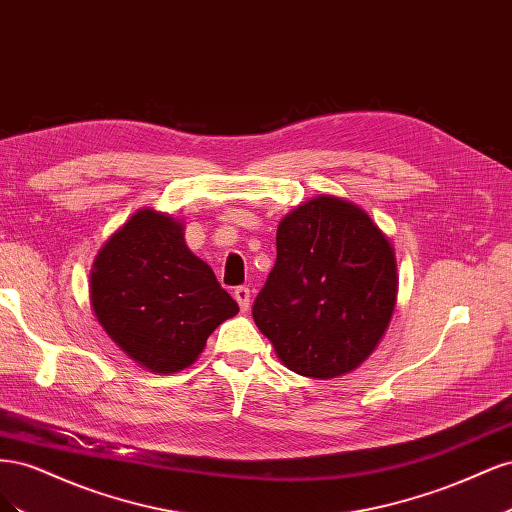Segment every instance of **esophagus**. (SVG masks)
<instances>
[{
  "label": "esophagus",
  "mask_w": 512,
  "mask_h": 512,
  "mask_svg": "<svg viewBox=\"0 0 512 512\" xmlns=\"http://www.w3.org/2000/svg\"><path fill=\"white\" fill-rule=\"evenodd\" d=\"M235 301L239 303V307H241V312H247V309H250V288H245V286H239V288H235Z\"/></svg>",
  "instance_id": "esophagus-1"
}]
</instances>
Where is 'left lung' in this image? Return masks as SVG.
Masks as SVG:
<instances>
[{"mask_svg":"<svg viewBox=\"0 0 512 512\" xmlns=\"http://www.w3.org/2000/svg\"><path fill=\"white\" fill-rule=\"evenodd\" d=\"M277 260L252 316L282 363L329 380L359 367L389 327L395 252L354 203L318 196L277 226Z\"/></svg>","mask_w":512,"mask_h":512,"instance_id":"obj_1","label":"left lung"}]
</instances>
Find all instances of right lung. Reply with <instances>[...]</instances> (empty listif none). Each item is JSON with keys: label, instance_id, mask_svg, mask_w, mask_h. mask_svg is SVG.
I'll return each instance as SVG.
<instances>
[{"label": "right lung", "instance_id": "add662e5", "mask_svg": "<svg viewBox=\"0 0 512 512\" xmlns=\"http://www.w3.org/2000/svg\"><path fill=\"white\" fill-rule=\"evenodd\" d=\"M91 307L108 337L153 374L192 365L207 337L239 312L185 245L183 224L153 209L136 211L104 243L91 271Z\"/></svg>", "mask_w": 512, "mask_h": 512}]
</instances>
